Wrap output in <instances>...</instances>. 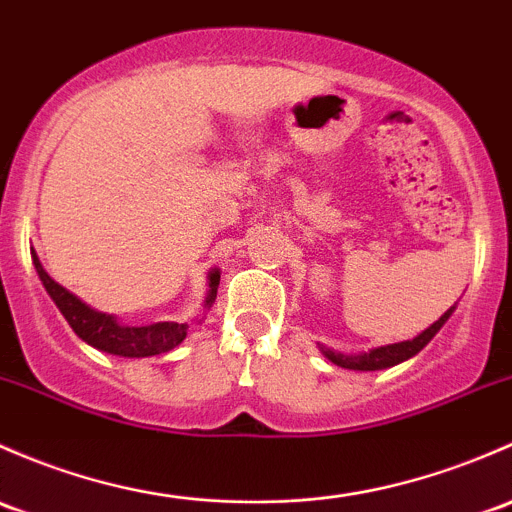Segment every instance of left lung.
I'll use <instances>...</instances> for the list:
<instances>
[{"mask_svg":"<svg viewBox=\"0 0 512 512\" xmlns=\"http://www.w3.org/2000/svg\"><path fill=\"white\" fill-rule=\"evenodd\" d=\"M456 306H451V309H446L444 314L439 316V321H434L432 326L424 328L419 336H414L412 341H400V343H390V346H380V348H370L368 353H336L331 351V348L326 346H319L321 353L326 355L328 360H331L333 365H338V368H348V370H385V368H392V365L397 363H405V360H410L412 355H417L422 351L424 346H427L429 341H432L434 336L439 333V328L449 321V316L454 314Z\"/></svg>","mask_w":512,"mask_h":512,"instance_id":"1","label":"left lung"}]
</instances>
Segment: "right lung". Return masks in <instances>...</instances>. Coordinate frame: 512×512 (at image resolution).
<instances>
[{
    "label": "right lung",
    "instance_id": "1",
    "mask_svg": "<svg viewBox=\"0 0 512 512\" xmlns=\"http://www.w3.org/2000/svg\"><path fill=\"white\" fill-rule=\"evenodd\" d=\"M31 260H34V267L39 272V279L43 282V287H46L48 297L53 299L58 311L66 316V321L78 333V338H83L88 346L98 348L102 353L120 355V358H149V355L174 351L186 338L188 324L159 321V324L149 326H125L112 314H102V311L90 309L85 301H80L66 287H61V284L48 277V272L41 267L39 255L34 250H31ZM208 279H211L208 282L211 289H208L206 306H211L215 301V292H218L220 272L213 270L208 274Z\"/></svg>",
    "mask_w": 512,
    "mask_h": 512
}]
</instances>
